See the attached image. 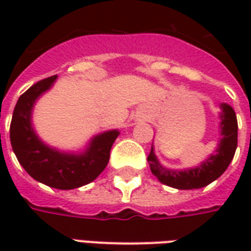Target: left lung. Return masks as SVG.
Returning <instances> with one entry per match:
<instances>
[{
	"label": "left lung",
	"mask_w": 251,
	"mask_h": 251,
	"mask_svg": "<svg viewBox=\"0 0 251 251\" xmlns=\"http://www.w3.org/2000/svg\"><path fill=\"white\" fill-rule=\"evenodd\" d=\"M219 113V141L215 152L192 168L172 169L158 161L152 145L148 163L152 174L160 183L176 189H198L215 181L227 169L235 154L238 141V122L235 111L230 104L221 103Z\"/></svg>",
	"instance_id": "left-lung-1"
}]
</instances>
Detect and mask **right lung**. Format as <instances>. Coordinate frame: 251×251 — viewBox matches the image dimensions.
I'll use <instances>...</instances> for the list:
<instances>
[{
    "label": "right lung",
    "instance_id": "1",
    "mask_svg": "<svg viewBox=\"0 0 251 251\" xmlns=\"http://www.w3.org/2000/svg\"><path fill=\"white\" fill-rule=\"evenodd\" d=\"M57 75L28 88L17 100L10 124V144L21 167L39 183L57 189H74L91 183L109 163L110 149L118 129L91 137L82 151H60L48 145L36 133L32 113L37 99L56 82Z\"/></svg>",
    "mask_w": 251,
    "mask_h": 251
}]
</instances>
